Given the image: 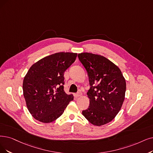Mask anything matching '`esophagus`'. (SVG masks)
Instances as JSON below:
<instances>
[{
    "label": "esophagus",
    "mask_w": 153,
    "mask_h": 153,
    "mask_svg": "<svg viewBox=\"0 0 153 153\" xmlns=\"http://www.w3.org/2000/svg\"><path fill=\"white\" fill-rule=\"evenodd\" d=\"M76 97H81L82 95V93L81 92V91H78V92L76 94Z\"/></svg>",
    "instance_id": "34e87169"
}]
</instances>
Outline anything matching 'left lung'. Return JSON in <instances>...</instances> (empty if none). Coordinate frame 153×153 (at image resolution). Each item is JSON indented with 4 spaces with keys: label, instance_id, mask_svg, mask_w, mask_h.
Listing matches in <instances>:
<instances>
[{
    "label": "left lung",
    "instance_id": "left-lung-1",
    "mask_svg": "<svg viewBox=\"0 0 153 153\" xmlns=\"http://www.w3.org/2000/svg\"><path fill=\"white\" fill-rule=\"evenodd\" d=\"M86 69L90 85V105L82 114L91 124L100 126L112 121L125 99L126 83L117 66L105 57L90 53L78 54Z\"/></svg>",
    "mask_w": 153,
    "mask_h": 153
}]
</instances>
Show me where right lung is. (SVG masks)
<instances>
[{
	"instance_id": "right-lung-1",
	"label": "right lung",
	"mask_w": 153,
	"mask_h": 153,
	"mask_svg": "<svg viewBox=\"0 0 153 153\" xmlns=\"http://www.w3.org/2000/svg\"><path fill=\"white\" fill-rule=\"evenodd\" d=\"M77 53L60 52L33 64L24 76L22 89L28 111L41 123H50L64 112L73 95L64 91V73L75 62Z\"/></svg>"
}]
</instances>
